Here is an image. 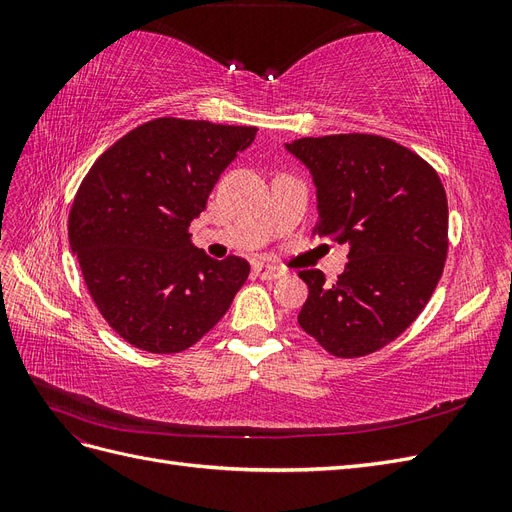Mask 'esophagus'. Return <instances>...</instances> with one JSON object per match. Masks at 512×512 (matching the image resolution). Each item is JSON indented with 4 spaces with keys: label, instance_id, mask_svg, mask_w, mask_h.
Listing matches in <instances>:
<instances>
[{
    "label": "esophagus",
    "instance_id": "1",
    "mask_svg": "<svg viewBox=\"0 0 512 512\" xmlns=\"http://www.w3.org/2000/svg\"><path fill=\"white\" fill-rule=\"evenodd\" d=\"M254 275L260 277V280L271 282V280H277V277H282L284 269L275 267V265H265V262H256V265H254Z\"/></svg>",
    "mask_w": 512,
    "mask_h": 512
}]
</instances>
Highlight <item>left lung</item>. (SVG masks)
<instances>
[{
	"instance_id": "left-lung-1",
	"label": "left lung",
	"mask_w": 512,
	"mask_h": 512,
	"mask_svg": "<svg viewBox=\"0 0 512 512\" xmlns=\"http://www.w3.org/2000/svg\"><path fill=\"white\" fill-rule=\"evenodd\" d=\"M314 177V232L350 247L329 284L299 271L301 329L342 359L365 356L404 333L436 290L448 252L444 185L421 156L376 134H331L286 145Z\"/></svg>"
}]
</instances>
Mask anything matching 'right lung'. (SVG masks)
<instances>
[{
  "instance_id": "1",
  "label": "right lung",
  "mask_w": 512,
  "mask_h": 512,
  "mask_svg": "<svg viewBox=\"0 0 512 512\" xmlns=\"http://www.w3.org/2000/svg\"><path fill=\"white\" fill-rule=\"evenodd\" d=\"M256 132L160 117L121 136L85 175L68 218L70 247L108 327L134 348L188 350L245 284L247 260L209 258L188 228Z\"/></svg>"
}]
</instances>
